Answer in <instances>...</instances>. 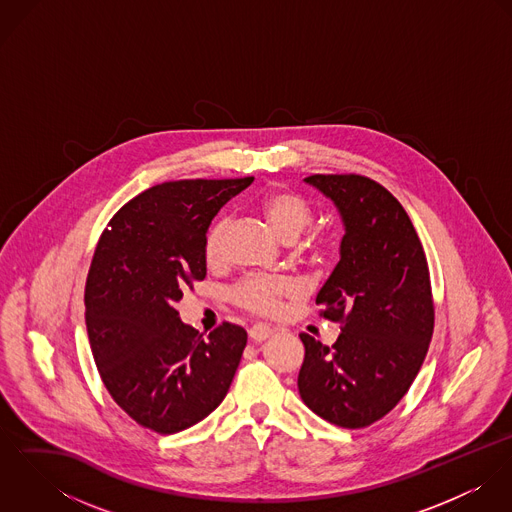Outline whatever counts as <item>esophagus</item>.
Instances as JSON below:
<instances>
[{
  "mask_svg": "<svg viewBox=\"0 0 512 512\" xmlns=\"http://www.w3.org/2000/svg\"><path fill=\"white\" fill-rule=\"evenodd\" d=\"M272 333H274V331H272L268 325H264V323H258V325L250 327V339H252L254 343H262V341L270 339Z\"/></svg>",
  "mask_w": 512,
  "mask_h": 512,
  "instance_id": "1",
  "label": "esophagus"
}]
</instances>
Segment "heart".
<instances>
[{"label":"heart","mask_w":512,"mask_h":512,"mask_svg":"<svg viewBox=\"0 0 512 512\" xmlns=\"http://www.w3.org/2000/svg\"><path fill=\"white\" fill-rule=\"evenodd\" d=\"M260 209L272 228L284 238L293 240L309 222L311 207L309 203L290 189H276L262 197ZM230 226L228 217H219L211 224L205 238V258L209 264H219L224 256V240ZM295 292V284L288 278H268V276H250L242 280L232 297L242 307L256 313H274L278 305Z\"/></svg>","instance_id":"obj_1"}]
</instances>
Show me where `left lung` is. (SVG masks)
Here are the masks:
<instances>
[{"mask_svg": "<svg viewBox=\"0 0 512 512\" xmlns=\"http://www.w3.org/2000/svg\"><path fill=\"white\" fill-rule=\"evenodd\" d=\"M337 207L341 260L315 303L341 321L333 347L301 333L299 396L323 420L357 430L384 418L408 392L434 333L428 260L404 207L363 175H311Z\"/></svg>", "mask_w": 512, "mask_h": 512, "instance_id": "obj_1", "label": "left lung"}]
</instances>
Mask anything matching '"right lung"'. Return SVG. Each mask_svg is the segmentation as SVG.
Returning a JSON list of instances; mask_svg holds the SVG:
<instances>
[{"instance_id":"1","label":"right lung","mask_w":512,"mask_h":512,"mask_svg":"<svg viewBox=\"0 0 512 512\" xmlns=\"http://www.w3.org/2000/svg\"><path fill=\"white\" fill-rule=\"evenodd\" d=\"M254 177L183 179L126 203L102 232L86 278V331L114 402L140 426L177 434L224 400L246 331L222 323L207 337L175 303L207 276L211 220Z\"/></svg>"}]
</instances>
